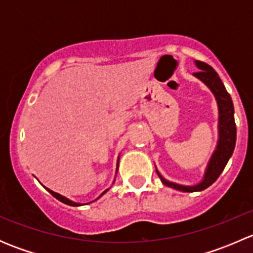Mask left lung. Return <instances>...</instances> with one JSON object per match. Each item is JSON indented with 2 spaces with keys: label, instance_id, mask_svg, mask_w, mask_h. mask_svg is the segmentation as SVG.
Returning a JSON list of instances; mask_svg holds the SVG:
<instances>
[{
  "label": "left lung",
  "instance_id": "left-lung-1",
  "mask_svg": "<svg viewBox=\"0 0 253 253\" xmlns=\"http://www.w3.org/2000/svg\"><path fill=\"white\" fill-rule=\"evenodd\" d=\"M195 63L196 67L200 71L193 73V76L208 86L209 90L213 93L216 100V105H218V142H216L215 149L207 164L203 178L201 180V182L196 183V185L186 186L171 182L163 177L158 169H155L158 176L165 186L182 191V192H198V191H203L209 187L223 172L224 168L226 167L229 159L233 155L236 143V125L235 120H234V105L230 94L226 91L218 73L211 66L205 62H201V61H195Z\"/></svg>",
  "mask_w": 253,
  "mask_h": 253
}]
</instances>
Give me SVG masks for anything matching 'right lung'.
<instances>
[{"label": "right lung", "instance_id": "1", "mask_svg": "<svg viewBox=\"0 0 253 253\" xmlns=\"http://www.w3.org/2000/svg\"><path fill=\"white\" fill-rule=\"evenodd\" d=\"M119 160H120V157H119V159H117V168H116V174H117V169H119ZM114 182H115V180H114ZM45 188H46V187H45ZM46 190L48 191V192H50V193H51V195H52V196H53V197H55V198H57V200H58V201H61V202H62V203H65V205H68V206H72V207H79V206H83V205H82V203H77V202H73V201L68 200V198H66V197H65V196L60 195V193H57V192H53V191H51V190H50V188H46ZM108 191H109V188H108V190H105V191H104V192H103V193H101V195H100V196H99V197H98V198H96V200H99V198H100V197H101V196H103V195H105V193H106V192H108ZM96 200H95V201H96Z\"/></svg>", "mask_w": 253, "mask_h": 253}]
</instances>
